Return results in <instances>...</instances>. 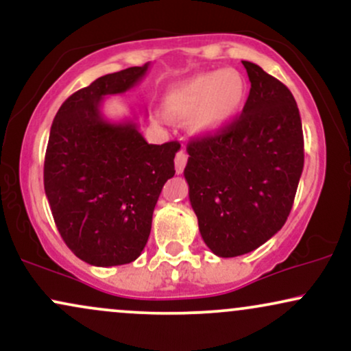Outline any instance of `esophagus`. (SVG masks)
Wrapping results in <instances>:
<instances>
[{"instance_id":"obj_1","label":"esophagus","mask_w":351,"mask_h":351,"mask_svg":"<svg viewBox=\"0 0 351 351\" xmlns=\"http://www.w3.org/2000/svg\"><path fill=\"white\" fill-rule=\"evenodd\" d=\"M186 162H188V155H186V152H184V150L178 152V155H176V158H175V168H176V173H183L184 167H186Z\"/></svg>"}]
</instances>
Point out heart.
Listing matches in <instances>:
<instances>
[{"mask_svg":"<svg viewBox=\"0 0 351 351\" xmlns=\"http://www.w3.org/2000/svg\"><path fill=\"white\" fill-rule=\"evenodd\" d=\"M247 86L234 69L206 72L173 86L165 94L168 114L189 119L196 132L211 134L234 120Z\"/></svg>","mask_w":351,"mask_h":351,"instance_id":"heart-1","label":"heart"}]
</instances>
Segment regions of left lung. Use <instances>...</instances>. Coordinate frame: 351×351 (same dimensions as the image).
<instances>
[{"instance_id":"obj_1","label":"left lung","mask_w":351,"mask_h":351,"mask_svg":"<svg viewBox=\"0 0 351 351\" xmlns=\"http://www.w3.org/2000/svg\"><path fill=\"white\" fill-rule=\"evenodd\" d=\"M251 90L243 114L188 143L184 178L203 241L216 256H243L280 231L304 170V134L292 92L243 60Z\"/></svg>"}]
</instances>
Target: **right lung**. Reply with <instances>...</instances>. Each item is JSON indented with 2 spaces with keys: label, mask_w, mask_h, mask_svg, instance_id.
Instances as JSON below:
<instances>
[{
  "label": "right lung",
  "mask_w": 351,
  "mask_h": 351,
  "mask_svg": "<svg viewBox=\"0 0 351 351\" xmlns=\"http://www.w3.org/2000/svg\"><path fill=\"white\" fill-rule=\"evenodd\" d=\"M148 64L99 77L74 92L52 122L44 189L58 231L79 259L97 267L134 263L152 231L163 184L175 175L178 142L152 145L134 120L104 119L107 95L123 94Z\"/></svg>",
  "instance_id": "right-lung-1"
}]
</instances>
